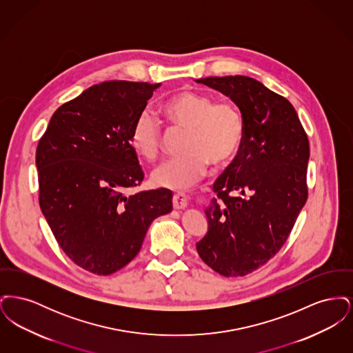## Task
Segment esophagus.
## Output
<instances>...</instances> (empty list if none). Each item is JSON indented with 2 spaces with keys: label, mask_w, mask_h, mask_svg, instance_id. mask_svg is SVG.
<instances>
[{
  "label": "esophagus",
  "mask_w": 353,
  "mask_h": 353,
  "mask_svg": "<svg viewBox=\"0 0 353 353\" xmlns=\"http://www.w3.org/2000/svg\"><path fill=\"white\" fill-rule=\"evenodd\" d=\"M188 206V196L185 193H176L173 196V208L176 210H184Z\"/></svg>",
  "instance_id": "esophagus-1"
}]
</instances>
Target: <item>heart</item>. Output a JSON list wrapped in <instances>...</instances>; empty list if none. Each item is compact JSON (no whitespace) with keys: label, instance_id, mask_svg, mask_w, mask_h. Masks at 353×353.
I'll return each instance as SVG.
<instances>
[{"label":"heart","instance_id":"heart-1","mask_svg":"<svg viewBox=\"0 0 353 353\" xmlns=\"http://www.w3.org/2000/svg\"><path fill=\"white\" fill-rule=\"evenodd\" d=\"M161 111L174 128L186 130L183 156L163 161L152 172V183L173 190L199 184L209 164L219 168L229 164L243 140V119L236 107L210 95L181 91L163 103ZM131 144L140 156L154 160L163 150V130L156 117L143 111L131 128Z\"/></svg>","mask_w":353,"mask_h":353}]
</instances>
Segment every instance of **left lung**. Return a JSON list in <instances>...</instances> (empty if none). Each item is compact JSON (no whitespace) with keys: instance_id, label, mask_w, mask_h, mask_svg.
<instances>
[{"instance_id":"1","label":"left lung","mask_w":353,"mask_h":353,"mask_svg":"<svg viewBox=\"0 0 353 353\" xmlns=\"http://www.w3.org/2000/svg\"><path fill=\"white\" fill-rule=\"evenodd\" d=\"M229 97L243 119L233 163L213 185L208 234L196 245L223 276H245L281 250L307 201L308 137L292 104L249 77L197 79Z\"/></svg>"}]
</instances>
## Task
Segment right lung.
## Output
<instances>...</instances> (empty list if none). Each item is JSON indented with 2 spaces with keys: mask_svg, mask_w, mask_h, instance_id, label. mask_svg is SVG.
Returning <instances> with one entry per match:
<instances>
[{
  "mask_svg": "<svg viewBox=\"0 0 353 353\" xmlns=\"http://www.w3.org/2000/svg\"><path fill=\"white\" fill-rule=\"evenodd\" d=\"M160 83L110 81L62 104L39 139V206L79 268L110 275L140 252L152 221L172 212L168 189L124 190L144 172L131 144L134 119Z\"/></svg>",
  "mask_w": 353,
  "mask_h": 353,
  "instance_id": "obj_1",
  "label": "right lung"
}]
</instances>
